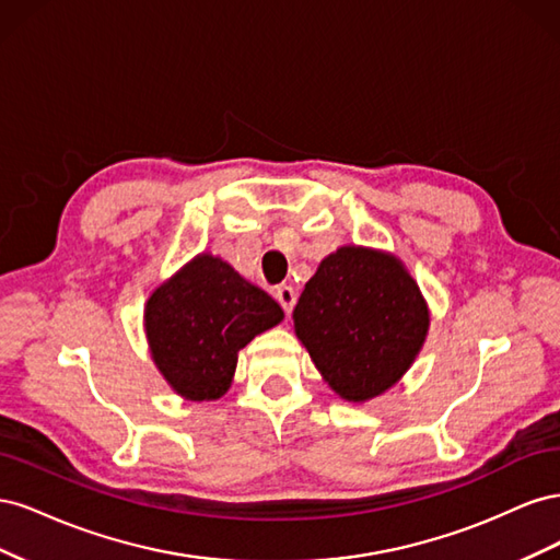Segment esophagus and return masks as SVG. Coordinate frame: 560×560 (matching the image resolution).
<instances>
[{"label": "esophagus", "instance_id": "1", "mask_svg": "<svg viewBox=\"0 0 560 560\" xmlns=\"http://www.w3.org/2000/svg\"><path fill=\"white\" fill-rule=\"evenodd\" d=\"M276 299H278V303H280L284 313H292V311H294V306H296V292H294V287H290V284L278 287Z\"/></svg>", "mask_w": 560, "mask_h": 560}]
</instances>
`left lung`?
<instances>
[{
    "label": "left lung",
    "instance_id": "8db88e82",
    "mask_svg": "<svg viewBox=\"0 0 560 560\" xmlns=\"http://www.w3.org/2000/svg\"><path fill=\"white\" fill-rule=\"evenodd\" d=\"M430 311L387 252L338 247L294 308V331L338 397L366 401L393 387L425 343Z\"/></svg>",
    "mask_w": 560,
    "mask_h": 560
}]
</instances>
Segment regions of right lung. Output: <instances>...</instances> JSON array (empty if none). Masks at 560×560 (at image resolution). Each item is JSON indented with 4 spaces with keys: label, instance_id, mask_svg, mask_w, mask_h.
Instances as JSON below:
<instances>
[{
    "label": "right lung",
    "instance_id": "add662e5",
    "mask_svg": "<svg viewBox=\"0 0 560 560\" xmlns=\"http://www.w3.org/2000/svg\"><path fill=\"white\" fill-rule=\"evenodd\" d=\"M284 313L212 254H198L156 287L144 308L151 360L177 395L212 401L231 387L238 352Z\"/></svg>",
    "mask_w": 560,
    "mask_h": 560
}]
</instances>
